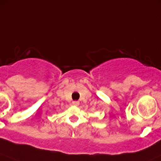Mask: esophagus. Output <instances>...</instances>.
Returning a JSON list of instances; mask_svg holds the SVG:
<instances>
[{
    "label": "esophagus",
    "instance_id": "obj_1",
    "mask_svg": "<svg viewBox=\"0 0 161 161\" xmlns=\"http://www.w3.org/2000/svg\"><path fill=\"white\" fill-rule=\"evenodd\" d=\"M72 104L74 105V106H79V101H73L72 102Z\"/></svg>",
    "mask_w": 161,
    "mask_h": 161
}]
</instances>
